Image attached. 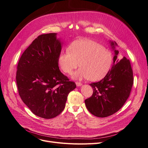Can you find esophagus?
<instances>
[{"label":"esophagus","mask_w":148,"mask_h":148,"mask_svg":"<svg viewBox=\"0 0 148 148\" xmlns=\"http://www.w3.org/2000/svg\"><path fill=\"white\" fill-rule=\"evenodd\" d=\"M75 84H76L77 87H80V86H82V84L81 83H80V82H76Z\"/></svg>","instance_id":"34e87169"}]
</instances>
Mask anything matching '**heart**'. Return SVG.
Returning <instances> with one entry per match:
<instances>
[{
	"label": "heart",
	"mask_w": 148,
	"mask_h": 148,
	"mask_svg": "<svg viewBox=\"0 0 148 148\" xmlns=\"http://www.w3.org/2000/svg\"><path fill=\"white\" fill-rule=\"evenodd\" d=\"M69 51L60 53L58 64L62 71L68 74L80 65V68L72 76L73 79L98 81L107 74L112 66V52L92 40H76L69 45Z\"/></svg>",
	"instance_id": "heart-1"
}]
</instances>
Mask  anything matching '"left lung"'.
<instances>
[{
  "instance_id": "1",
  "label": "left lung",
  "mask_w": 148,
  "mask_h": 148,
  "mask_svg": "<svg viewBox=\"0 0 148 148\" xmlns=\"http://www.w3.org/2000/svg\"><path fill=\"white\" fill-rule=\"evenodd\" d=\"M109 43L114 54L111 69L101 80L89 84L94 92L84 101L89 112L99 118L107 117L121 108L130 96L134 80L130 60L125 57L119 59L118 44L111 40Z\"/></svg>"
}]
</instances>
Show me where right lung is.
<instances>
[{"label":"right lung","mask_w":148,"mask_h":148,"mask_svg":"<svg viewBox=\"0 0 148 148\" xmlns=\"http://www.w3.org/2000/svg\"><path fill=\"white\" fill-rule=\"evenodd\" d=\"M57 34L38 36L23 52L17 65L19 95L34 114L51 119L64 110L69 93L76 85L59 70L63 42Z\"/></svg>","instance_id":"obj_1"}]
</instances>
